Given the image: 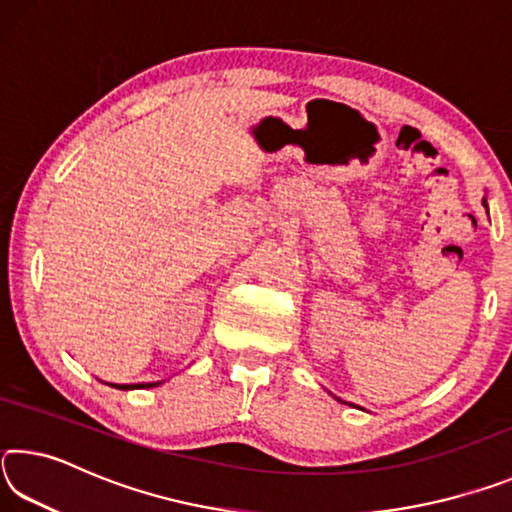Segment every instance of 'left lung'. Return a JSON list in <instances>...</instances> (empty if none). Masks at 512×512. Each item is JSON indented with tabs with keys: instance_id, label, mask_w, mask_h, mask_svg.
Wrapping results in <instances>:
<instances>
[{
	"instance_id": "left-lung-1",
	"label": "left lung",
	"mask_w": 512,
	"mask_h": 512,
	"mask_svg": "<svg viewBox=\"0 0 512 512\" xmlns=\"http://www.w3.org/2000/svg\"><path fill=\"white\" fill-rule=\"evenodd\" d=\"M483 205H485V201H483Z\"/></svg>"
}]
</instances>
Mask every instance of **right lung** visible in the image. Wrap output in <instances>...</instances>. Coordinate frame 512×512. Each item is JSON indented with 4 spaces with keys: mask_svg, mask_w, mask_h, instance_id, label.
I'll use <instances>...</instances> for the list:
<instances>
[{
    "mask_svg": "<svg viewBox=\"0 0 512 512\" xmlns=\"http://www.w3.org/2000/svg\"><path fill=\"white\" fill-rule=\"evenodd\" d=\"M140 386H158V384H135V386H121V384H115V388H121V391H131V388H140Z\"/></svg>",
    "mask_w": 512,
    "mask_h": 512,
    "instance_id": "add662e5",
    "label": "right lung"
}]
</instances>
